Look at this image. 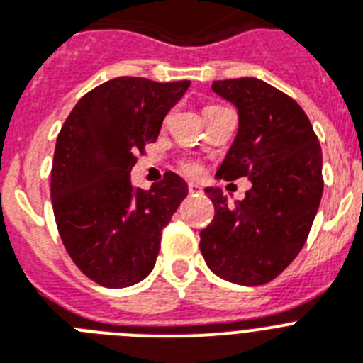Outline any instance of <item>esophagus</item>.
Returning a JSON list of instances; mask_svg holds the SVG:
<instances>
[{
    "instance_id": "34e87169",
    "label": "esophagus",
    "mask_w": 363,
    "mask_h": 363,
    "mask_svg": "<svg viewBox=\"0 0 363 363\" xmlns=\"http://www.w3.org/2000/svg\"><path fill=\"white\" fill-rule=\"evenodd\" d=\"M188 191H190L191 196H197V194L203 191V188H201L199 184H196V182H190V184H188Z\"/></svg>"
}]
</instances>
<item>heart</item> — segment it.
<instances>
[{
  "label": "heart",
  "instance_id": "b5f03b06",
  "mask_svg": "<svg viewBox=\"0 0 363 363\" xmlns=\"http://www.w3.org/2000/svg\"><path fill=\"white\" fill-rule=\"evenodd\" d=\"M181 169L186 173V175H199L201 166L196 162V160H190V158H186V160H182L181 162Z\"/></svg>",
  "mask_w": 363,
  "mask_h": 363
}]
</instances>
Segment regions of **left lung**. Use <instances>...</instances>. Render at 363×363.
<instances>
[{
	"label": "left lung",
	"instance_id": "left-lung-1",
	"mask_svg": "<svg viewBox=\"0 0 363 363\" xmlns=\"http://www.w3.org/2000/svg\"><path fill=\"white\" fill-rule=\"evenodd\" d=\"M238 108V135L216 175L247 177L245 199L228 205L208 188L214 219L201 230L206 266L221 279L260 286L280 275L308 238L323 196V155L301 105L260 79L214 81Z\"/></svg>",
	"mask_w": 363,
	"mask_h": 363
}]
</instances>
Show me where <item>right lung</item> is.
Instances as JSON below:
<instances>
[{"instance_id": "1", "label": "right lung", "mask_w": 363, "mask_h": 363, "mask_svg": "<svg viewBox=\"0 0 363 363\" xmlns=\"http://www.w3.org/2000/svg\"><path fill=\"white\" fill-rule=\"evenodd\" d=\"M190 81L116 77L73 106L57 136L51 203L73 264L105 288H127L151 273L186 182L173 172L151 190L133 188L136 155L157 142L162 121Z\"/></svg>"}]
</instances>
